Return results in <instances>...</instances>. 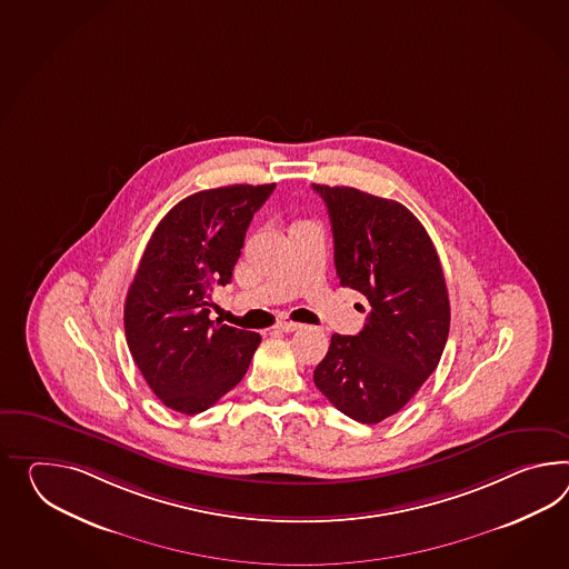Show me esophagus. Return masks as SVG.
Returning a JSON list of instances; mask_svg holds the SVG:
<instances>
[{
	"label": "esophagus",
	"mask_w": 569,
	"mask_h": 569,
	"mask_svg": "<svg viewBox=\"0 0 569 569\" xmlns=\"http://www.w3.org/2000/svg\"><path fill=\"white\" fill-rule=\"evenodd\" d=\"M302 325H298V322H291V320H281L278 322L279 331H283V333H293V331H298Z\"/></svg>",
	"instance_id": "esophagus-1"
}]
</instances>
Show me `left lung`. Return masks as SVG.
<instances>
[{
	"instance_id": "1",
	"label": "left lung",
	"mask_w": 569,
	"mask_h": 569,
	"mask_svg": "<svg viewBox=\"0 0 569 569\" xmlns=\"http://www.w3.org/2000/svg\"><path fill=\"white\" fill-rule=\"evenodd\" d=\"M329 209L335 267L370 312L360 333H335L315 385L347 417L380 423L401 411L442 358L450 302L442 264L409 209L353 187L312 184Z\"/></svg>"
}]
</instances>
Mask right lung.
Wrapping results in <instances>:
<instances>
[{
  "mask_svg": "<svg viewBox=\"0 0 569 569\" xmlns=\"http://www.w3.org/2000/svg\"><path fill=\"white\" fill-rule=\"evenodd\" d=\"M276 184L189 194L156 226L126 300V337L153 395L194 416L242 380L261 335L209 320L211 290L232 279L254 211Z\"/></svg>",
  "mask_w": 569,
  "mask_h": 569,
  "instance_id": "1",
  "label": "right lung"
}]
</instances>
